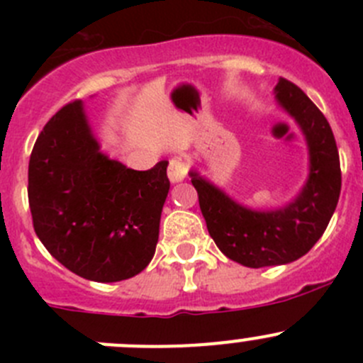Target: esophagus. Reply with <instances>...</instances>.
I'll use <instances>...</instances> for the list:
<instances>
[{
  "instance_id": "obj_1",
  "label": "esophagus",
  "mask_w": 363,
  "mask_h": 363,
  "mask_svg": "<svg viewBox=\"0 0 363 363\" xmlns=\"http://www.w3.org/2000/svg\"><path fill=\"white\" fill-rule=\"evenodd\" d=\"M188 175V161L182 158H172L168 163V179L172 182L184 181Z\"/></svg>"
}]
</instances>
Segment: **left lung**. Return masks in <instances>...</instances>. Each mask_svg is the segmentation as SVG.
Segmentation results:
<instances>
[{
    "instance_id": "left-lung-1",
    "label": "left lung",
    "mask_w": 363,
    "mask_h": 363,
    "mask_svg": "<svg viewBox=\"0 0 363 363\" xmlns=\"http://www.w3.org/2000/svg\"><path fill=\"white\" fill-rule=\"evenodd\" d=\"M276 98L295 117L309 145V179L294 202L277 211H251L191 172L200 211L216 246L251 269L283 265L306 255L327 230L340 193L339 152L327 117L283 77Z\"/></svg>"
}]
</instances>
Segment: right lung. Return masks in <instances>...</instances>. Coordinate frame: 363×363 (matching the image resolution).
Listing matches in <instances>:
<instances>
[{"mask_svg": "<svg viewBox=\"0 0 363 363\" xmlns=\"http://www.w3.org/2000/svg\"><path fill=\"white\" fill-rule=\"evenodd\" d=\"M167 161L131 170L100 152L82 101L40 131L28 170L33 228L45 250L84 279L116 283L149 265L170 181Z\"/></svg>", "mask_w": 363, "mask_h": 363, "instance_id": "1", "label": "right lung"}]
</instances>
